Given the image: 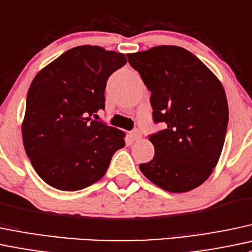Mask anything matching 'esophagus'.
<instances>
[{
    "label": "esophagus",
    "instance_id": "esophagus-1",
    "mask_svg": "<svg viewBox=\"0 0 252 252\" xmlns=\"http://www.w3.org/2000/svg\"><path fill=\"white\" fill-rule=\"evenodd\" d=\"M129 136H130L131 141H139V140L141 139V133H140L139 130H133L130 131Z\"/></svg>",
    "mask_w": 252,
    "mask_h": 252
}]
</instances>
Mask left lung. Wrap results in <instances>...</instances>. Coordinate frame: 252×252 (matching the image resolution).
Wrapping results in <instances>:
<instances>
[{
    "instance_id": "obj_1",
    "label": "left lung",
    "mask_w": 252,
    "mask_h": 252,
    "mask_svg": "<svg viewBox=\"0 0 252 252\" xmlns=\"http://www.w3.org/2000/svg\"><path fill=\"white\" fill-rule=\"evenodd\" d=\"M151 92L156 123L155 157L141 173L171 193L197 189L213 174L228 124V104L220 79L194 54L177 46H158L126 54Z\"/></svg>"
}]
</instances>
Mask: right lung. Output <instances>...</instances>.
Returning a JSON list of instances; mask_svg holds the SVG:
<instances>
[{"label":"right lung","instance_id":"add662e5","mask_svg":"<svg viewBox=\"0 0 252 252\" xmlns=\"http://www.w3.org/2000/svg\"><path fill=\"white\" fill-rule=\"evenodd\" d=\"M126 63L122 53L78 46L35 76L21 134L33 169L49 186L62 190L91 186L124 147V131L92 116L105 107L106 82Z\"/></svg>","mask_w":252,"mask_h":252}]
</instances>
